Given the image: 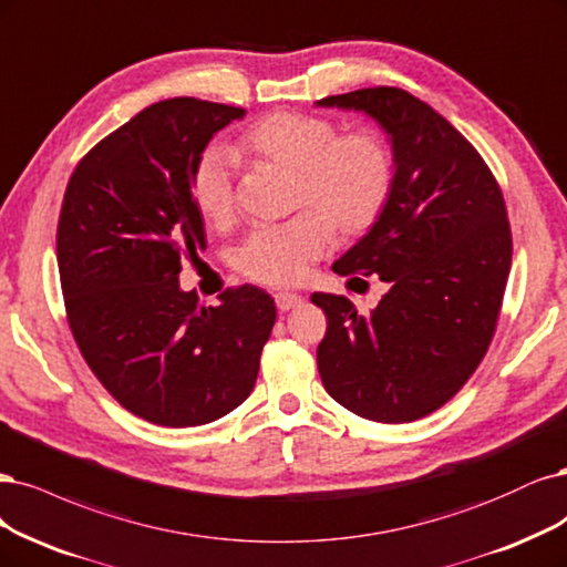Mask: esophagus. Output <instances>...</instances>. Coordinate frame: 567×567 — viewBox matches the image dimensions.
<instances>
[{
  "instance_id": "1",
  "label": "esophagus",
  "mask_w": 567,
  "mask_h": 567,
  "mask_svg": "<svg viewBox=\"0 0 567 567\" xmlns=\"http://www.w3.org/2000/svg\"><path fill=\"white\" fill-rule=\"evenodd\" d=\"M275 302H277V309L281 311H288V309H296L302 305V296H298V292H288V290H281L275 296Z\"/></svg>"
}]
</instances>
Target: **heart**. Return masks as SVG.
<instances>
[{"label":"heart","instance_id":"1","mask_svg":"<svg viewBox=\"0 0 567 567\" xmlns=\"http://www.w3.org/2000/svg\"><path fill=\"white\" fill-rule=\"evenodd\" d=\"M246 157L296 173L292 208H307L281 225H262L237 250V267L252 281L290 286L309 275L342 237H363L392 199L394 154L384 135L359 126L340 133L319 114L279 110L260 116L239 135ZM192 199L210 225L234 213V162L223 147L206 150L192 171Z\"/></svg>","mask_w":567,"mask_h":567}]
</instances>
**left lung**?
<instances>
[{"instance_id": "left-lung-1", "label": "left lung", "mask_w": 567, "mask_h": 567, "mask_svg": "<svg viewBox=\"0 0 567 567\" xmlns=\"http://www.w3.org/2000/svg\"><path fill=\"white\" fill-rule=\"evenodd\" d=\"M317 105L373 116L396 166L380 223L333 265L342 277L378 275L389 290L370 315L342 296H311L328 319L319 375L359 417L413 422L460 392L495 336L512 269L502 189L476 147L403 89H359Z\"/></svg>"}]
</instances>
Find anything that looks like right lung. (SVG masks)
Returning <instances> with one entry per match:
<instances>
[{"label":"right lung","instance_id":"1","mask_svg":"<svg viewBox=\"0 0 567 567\" xmlns=\"http://www.w3.org/2000/svg\"><path fill=\"white\" fill-rule=\"evenodd\" d=\"M244 107L171 97L112 131L76 164L55 231L65 315L84 361L128 413L199 426L252 392L277 319L256 286L218 307L181 290L185 258L206 248L192 171L213 133Z\"/></svg>","mask_w":567,"mask_h":567}]
</instances>
